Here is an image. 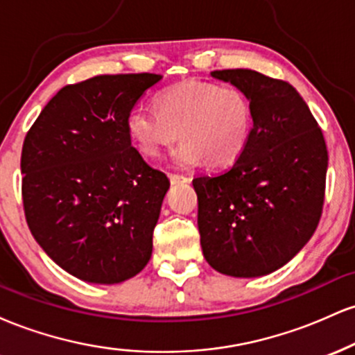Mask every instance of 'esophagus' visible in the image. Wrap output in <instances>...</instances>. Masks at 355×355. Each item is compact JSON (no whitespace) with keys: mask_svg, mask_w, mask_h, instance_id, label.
<instances>
[{"mask_svg":"<svg viewBox=\"0 0 355 355\" xmlns=\"http://www.w3.org/2000/svg\"><path fill=\"white\" fill-rule=\"evenodd\" d=\"M170 182L173 183V185H177V183H187L190 182L189 177H185V175H178V173H170Z\"/></svg>","mask_w":355,"mask_h":355,"instance_id":"obj_1","label":"esophagus"}]
</instances>
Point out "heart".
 Returning <instances> with one entry per match:
<instances>
[{
  "label": "heart",
  "mask_w": 355,
  "mask_h": 355,
  "mask_svg": "<svg viewBox=\"0 0 355 355\" xmlns=\"http://www.w3.org/2000/svg\"><path fill=\"white\" fill-rule=\"evenodd\" d=\"M252 128L254 110L242 89L200 81L173 85L157 96V110L137 107L126 118L130 141L146 158L160 157L180 133L172 164L182 170L235 164Z\"/></svg>",
  "instance_id": "b5f03b06"
}]
</instances>
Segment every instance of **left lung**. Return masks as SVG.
I'll list each match as a JSON object with an SVG mask.
<instances>
[{
	"instance_id": "left-lung-1",
	"label": "left lung",
	"mask_w": 355,
	"mask_h": 355,
	"mask_svg": "<svg viewBox=\"0 0 355 355\" xmlns=\"http://www.w3.org/2000/svg\"><path fill=\"white\" fill-rule=\"evenodd\" d=\"M211 76L245 93L254 128L234 165L193 178L203 257L220 274L267 275L285 266L319 225L327 146L291 83L242 68Z\"/></svg>"
}]
</instances>
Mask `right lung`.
Wrapping results in <instances>:
<instances>
[{"label":"right lung","mask_w":355,"mask_h":355,"mask_svg":"<svg viewBox=\"0 0 355 355\" xmlns=\"http://www.w3.org/2000/svg\"><path fill=\"white\" fill-rule=\"evenodd\" d=\"M162 80L100 75L56 93L24 137V217L56 266L92 284H120L148 263L170 182L144 160L126 118Z\"/></svg>","instance_id":"add662e5"}]
</instances>
